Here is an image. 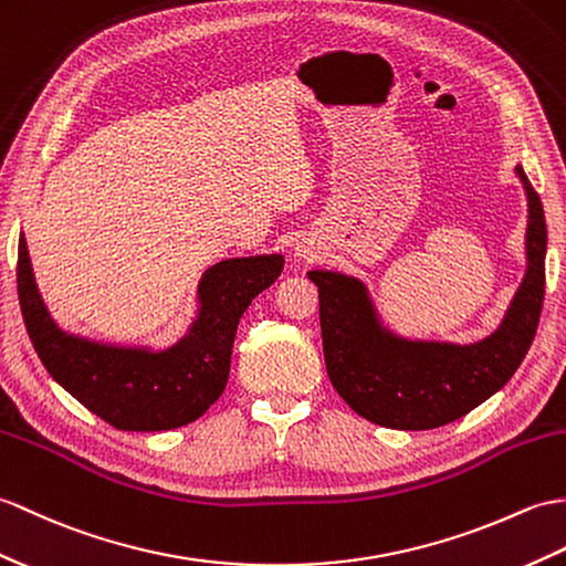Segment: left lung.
<instances>
[{
  "mask_svg": "<svg viewBox=\"0 0 566 566\" xmlns=\"http://www.w3.org/2000/svg\"><path fill=\"white\" fill-rule=\"evenodd\" d=\"M528 192V272L499 331L478 345L407 343L378 327L364 284L315 270L325 369L354 412L374 424L422 431L455 422L502 388L528 354L545 298L547 227L543 202Z\"/></svg>",
  "mask_w": 566,
  "mask_h": 566,
  "instance_id": "8db88e82",
  "label": "left lung"
}]
</instances>
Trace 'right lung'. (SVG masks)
<instances>
[{"instance_id":"obj_1","label":"right lung","mask_w":566,"mask_h":566,"mask_svg":"<svg viewBox=\"0 0 566 566\" xmlns=\"http://www.w3.org/2000/svg\"><path fill=\"white\" fill-rule=\"evenodd\" d=\"M282 255L223 260L200 284L202 311L168 352L105 347L52 323L38 294L25 239H19L17 286L25 331L48 374L123 431H166L195 422L227 388L235 327L251 301L282 274Z\"/></svg>"}]
</instances>
